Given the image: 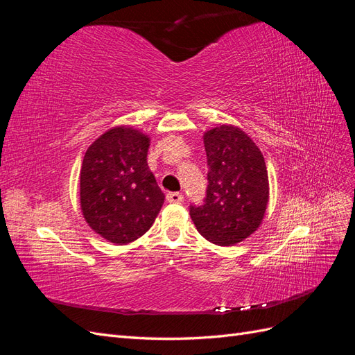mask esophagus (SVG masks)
<instances>
[{
	"mask_svg": "<svg viewBox=\"0 0 355 355\" xmlns=\"http://www.w3.org/2000/svg\"><path fill=\"white\" fill-rule=\"evenodd\" d=\"M167 201L168 202H182L184 201V196H182L180 192H168Z\"/></svg>",
	"mask_w": 355,
	"mask_h": 355,
	"instance_id": "obj_1",
	"label": "esophagus"
}]
</instances>
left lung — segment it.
I'll list each match as a JSON object with an SVG mask.
<instances>
[{
  "label": "left lung",
  "mask_w": 355,
  "mask_h": 355,
  "mask_svg": "<svg viewBox=\"0 0 355 355\" xmlns=\"http://www.w3.org/2000/svg\"><path fill=\"white\" fill-rule=\"evenodd\" d=\"M207 154V196L189 214L204 239L218 245L245 240L263 220L270 182L261 149L240 127L222 124L202 136Z\"/></svg>",
  "instance_id": "8db88e82"
}]
</instances>
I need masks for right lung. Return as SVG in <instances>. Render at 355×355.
Here are the masks:
<instances>
[{"label": "right lung", "mask_w": 355, "mask_h": 355, "mask_svg": "<svg viewBox=\"0 0 355 355\" xmlns=\"http://www.w3.org/2000/svg\"><path fill=\"white\" fill-rule=\"evenodd\" d=\"M149 144L151 137L137 128L116 125L96 139L83 159V216L116 245L142 237L163 207L164 194L146 161Z\"/></svg>", "instance_id": "add662e5"}]
</instances>
